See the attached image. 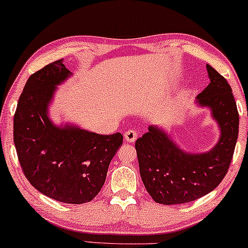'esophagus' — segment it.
Returning a JSON list of instances; mask_svg holds the SVG:
<instances>
[{"label": "esophagus", "instance_id": "1", "mask_svg": "<svg viewBox=\"0 0 248 248\" xmlns=\"http://www.w3.org/2000/svg\"><path fill=\"white\" fill-rule=\"evenodd\" d=\"M137 138H138V133L134 130L126 131L124 134V139L126 142H134L137 140Z\"/></svg>", "mask_w": 248, "mask_h": 248}]
</instances>
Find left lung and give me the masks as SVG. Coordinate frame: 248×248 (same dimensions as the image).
<instances>
[{
    "label": "left lung",
    "mask_w": 248,
    "mask_h": 248,
    "mask_svg": "<svg viewBox=\"0 0 248 248\" xmlns=\"http://www.w3.org/2000/svg\"><path fill=\"white\" fill-rule=\"evenodd\" d=\"M210 83L198 96V103L210 107L221 135L205 154H186L160 128L135 142L142 182L155 202L181 204L195 201L213 191L228 171L238 138L239 115L229 83L206 64Z\"/></svg>",
    "instance_id": "1"
}]
</instances>
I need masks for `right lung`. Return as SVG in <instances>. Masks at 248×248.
I'll return each mask as SVG.
<instances>
[{
  "label": "right lung",
  "mask_w": 248,
  "mask_h": 248,
  "mask_svg": "<svg viewBox=\"0 0 248 248\" xmlns=\"http://www.w3.org/2000/svg\"><path fill=\"white\" fill-rule=\"evenodd\" d=\"M70 74L57 60L29 77L13 120V141L23 174L33 187L59 202L81 204L100 192L123 135L52 124L47 106L57 84Z\"/></svg>",
  "instance_id": "right-lung-1"
}]
</instances>
